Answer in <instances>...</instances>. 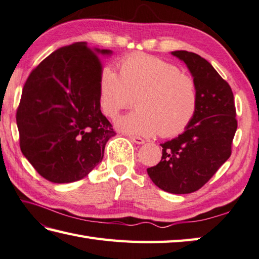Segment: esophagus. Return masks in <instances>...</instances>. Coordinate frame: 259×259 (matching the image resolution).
Returning <instances> with one entry per match:
<instances>
[{
    "mask_svg": "<svg viewBox=\"0 0 259 259\" xmlns=\"http://www.w3.org/2000/svg\"><path fill=\"white\" fill-rule=\"evenodd\" d=\"M129 138H130L131 142L135 143V144H138V145L145 144V140L143 138H140V137H136V136H129Z\"/></svg>",
    "mask_w": 259,
    "mask_h": 259,
    "instance_id": "1",
    "label": "esophagus"
}]
</instances>
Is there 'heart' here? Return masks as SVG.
I'll list each match as a JSON object with an SVG mask.
<instances>
[{"instance_id":"1","label":"heart","mask_w":259,"mask_h":259,"mask_svg":"<svg viewBox=\"0 0 259 259\" xmlns=\"http://www.w3.org/2000/svg\"><path fill=\"white\" fill-rule=\"evenodd\" d=\"M137 110L119 117L115 124L124 133L150 137H171L182 133L196 114L198 92L191 77L177 65L156 56L137 54L124 59L120 74L102 70L98 103L104 115L113 119L134 104Z\"/></svg>"}]
</instances>
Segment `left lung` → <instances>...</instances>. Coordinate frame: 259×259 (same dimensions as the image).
<instances>
[{"label":"left lung","mask_w":259,"mask_h":259,"mask_svg":"<svg viewBox=\"0 0 259 259\" xmlns=\"http://www.w3.org/2000/svg\"><path fill=\"white\" fill-rule=\"evenodd\" d=\"M171 55L182 61L194 78L198 106L185 131L161 144V162L147 173L159 189L182 195L200 189L228 161L238 123L231 87L213 65L191 52Z\"/></svg>","instance_id":"obj_1"}]
</instances>
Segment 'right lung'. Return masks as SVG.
<instances>
[{"instance_id": "1", "label": "right lung", "mask_w": 259, "mask_h": 259, "mask_svg": "<svg viewBox=\"0 0 259 259\" xmlns=\"http://www.w3.org/2000/svg\"><path fill=\"white\" fill-rule=\"evenodd\" d=\"M112 54L74 43L53 52L28 77L17 111L20 148L46 180L78 181L102 162L115 133L98 103V58Z\"/></svg>"}]
</instances>
